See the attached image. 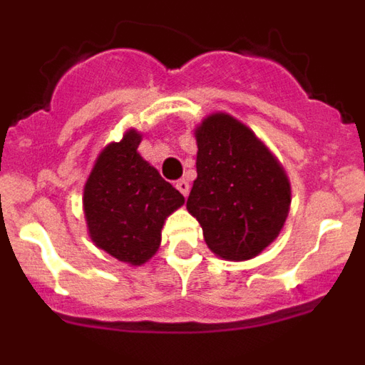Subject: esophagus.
Wrapping results in <instances>:
<instances>
[{
  "instance_id": "34e87169",
  "label": "esophagus",
  "mask_w": 365,
  "mask_h": 365,
  "mask_svg": "<svg viewBox=\"0 0 365 365\" xmlns=\"http://www.w3.org/2000/svg\"><path fill=\"white\" fill-rule=\"evenodd\" d=\"M175 188L179 190V192L182 193V195H185V197H186V195H188V192H190L188 180H186V179H179V180H177V182H175Z\"/></svg>"
}]
</instances>
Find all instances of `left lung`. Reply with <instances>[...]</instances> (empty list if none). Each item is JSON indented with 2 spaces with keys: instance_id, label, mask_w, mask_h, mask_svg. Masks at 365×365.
<instances>
[{
  "instance_id": "8db88e82",
  "label": "left lung",
  "mask_w": 365,
  "mask_h": 365,
  "mask_svg": "<svg viewBox=\"0 0 365 365\" xmlns=\"http://www.w3.org/2000/svg\"><path fill=\"white\" fill-rule=\"evenodd\" d=\"M195 138L197 179L186 208L212 252L228 261L250 259L285 225L291 206L285 170L250 128L227 113L206 117Z\"/></svg>"
}]
</instances>
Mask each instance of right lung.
Listing matches in <instances>:
<instances>
[{"label": "right lung", "instance_id": "obj_1", "mask_svg": "<svg viewBox=\"0 0 365 365\" xmlns=\"http://www.w3.org/2000/svg\"><path fill=\"white\" fill-rule=\"evenodd\" d=\"M143 135L125 131L98 155L83 186V214L93 243L130 265L159 250L166 217L185 205L179 190L137 151Z\"/></svg>", "mask_w": 365, "mask_h": 365}]
</instances>
